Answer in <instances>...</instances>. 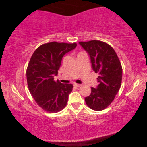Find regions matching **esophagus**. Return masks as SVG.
Here are the masks:
<instances>
[{
    "instance_id": "esophagus-1",
    "label": "esophagus",
    "mask_w": 147,
    "mask_h": 147,
    "mask_svg": "<svg viewBox=\"0 0 147 147\" xmlns=\"http://www.w3.org/2000/svg\"><path fill=\"white\" fill-rule=\"evenodd\" d=\"M74 86H76V87H80L81 86V84H77V83H74Z\"/></svg>"
}]
</instances>
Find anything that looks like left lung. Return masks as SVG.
Here are the masks:
<instances>
[{
  "instance_id": "obj_1",
  "label": "left lung",
  "mask_w": 147,
  "mask_h": 147,
  "mask_svg": "<svg viewBox=\"0 0 147 147\" xmlns=\"http://www.w3.org/2000/svg\"><path fill=\"white\" fill-rule=\"evenodd\" d=\"M79 44L88 54L93 70L99 74L98 85L91 88L90 94L85 98V102L93 110H103L113 101L121 87V62L115 50L106 43L92 40Z\"/></svg>"
}]
</instances>
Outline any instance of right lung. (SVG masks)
Here are the masks:
<instances>
[{
  "label": "right lung",
  "instance_id": "1",
  "mask_svg": "<svg viewBox=\"0 0 147 147\" xmlns=\"http://www.w3.org/2000/svg\"><path fill=\"white\" fill-rule=\"evenodd\" d=\"M76 43L52 42L43 44L34 52L26 69V79L31 95L43 109L59 112L66 107L71 84L54 81L64 55L75 49Z\"/></svg>",
  "mask_w": 147,
  "mask_h": 147
}]
</instances>
